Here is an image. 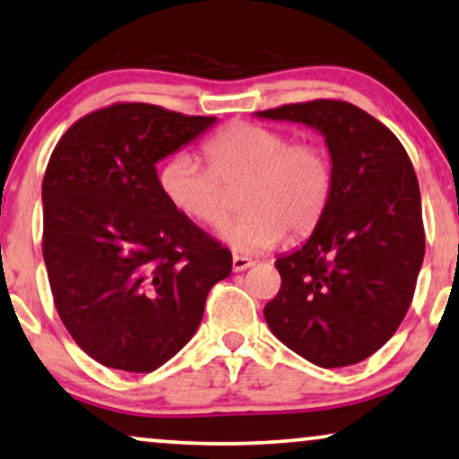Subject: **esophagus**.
<instances>
[{"instance_id": "obj_1", "label": "esophagus", "mask_w": 459, "mask_h": 459, "mask_svg": "<svg viewBox=\"0 0 459 459\" xmlns=\"http://www.w3.org/2000/svg\"><path fill=\"white\" fill-rule=\"evenodd\" d=\"M253 264H255L253 259L242 257V255H234V257H231V270H234V272H244V270H248V267H251Z\"/></svg>"}]
</instances>
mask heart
Segmentation results:
<instances>
[{
  "instance_id": "heart-1",
  "label": "heart",
  "mask_w": 459,
  "mask_h": 459,
  "mask_svg": "<svg viewBox=\"0 0 459 459\" xmlns=\"http://www.w3.org/2000/svg\"><path fill=\"white\" fill-rule=\"evenodd\" d=\"M208 166L189 153H175L160 169V192L192 221L219 228L230 215L225 186L247 183L242 217L221 230L240 253H259L284 240L307 236L323 221L333 195V164L316 143H290L282 130L234 124L204 145Z\"/></svg>"
}]
</instances>
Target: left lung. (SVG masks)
Returning a JSON list of instances; mask_svg holds the SVG:
<instances>
[{"label": "left lung", "mask_w": 459, "mask_h": 459, "mask_svg": "<svg viewBox=\"0 0 459 459\" xmlns=\"http://www.w3.org/2000/svg\"><path fill=\"white\" fill-rule=\"evenodd\" d=\"M325 136L333 195L303 247L276 259L282 284L265 323L284 346L325 368L377 352L411 306L426 251L418 177L394 133L346 100L257 111Z\"/></svg>", "instance_id": "obj_1"}]
</instances>
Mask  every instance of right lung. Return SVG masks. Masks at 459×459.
<instances>
[{
    "instance_id": "add662e5",
    "label": "right lung",
    "mask_w": 459,
    "mask_h": 459,
    "mask_svg": "<svg viewBox=\"0 0 459 459\" xmlns=\"http://www.w3.org/2000/svg\"><path fill=\"white\" fill-rule=\"evenodd\" d=\"M217 117L117 103L77 120L48 162L44 261L71 337L109 368L150 373L198 331L231 253L160 192L156 164Z\"/></svg>"
}]
</instances>
